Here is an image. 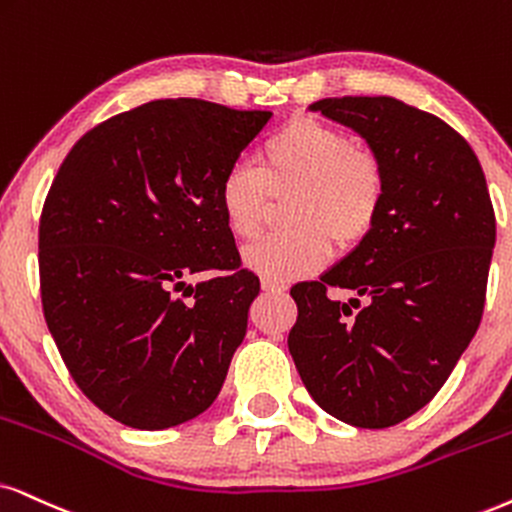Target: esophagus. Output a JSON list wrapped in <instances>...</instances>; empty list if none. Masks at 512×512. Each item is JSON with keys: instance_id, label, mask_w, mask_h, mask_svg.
I'll list each match as a JSON object with an SVG mask.
<instances>
[{"instance_id": "34e87169", "label": "esophagus", "mask_w": 512, "mask_h": 512, "mask_svg": "<svg viewBox=\"0 0 512 512\" xmlns=\"http://www.w3.org/2000/svg\"><path fill=\"white\" fill-rule=\"evenodd\" d=\"M262 290L267 295H281V293H286V286H283V283L269 281V278H262Z\"/></svg>"}]
</instances>
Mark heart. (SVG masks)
Returning <instances> with one entry per match:
<instances>
[{
    "label": "heart",
    "mask_w": 512,
    "mask_h": 512,
    "mask_svg": "<svg viewBox=\"0 0 512 512\" xmlns=\"http://www.w3.org/2000/svg\"><path fill=\"white\" fill-rule=\"evenodd\" d=\"M260 170L238 163L224 172L217 203L231 236L260 234L271 198L290 200L293 231L267 236L243 250L257 276L283 283L328 262L333 241L354 248L371 234L385 198V167L371 148L314 115H295L262 148Z\"/></svg>",
    "instance_id": "obj_1"
}]
</instances>
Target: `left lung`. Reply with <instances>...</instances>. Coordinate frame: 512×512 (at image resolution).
I'll return each mask as SVG.
<instances>
[{"instance_id": "1", "label": "left lung", "mask_w": 512, "mask_h": 512, "mask_svg": "<svg viewBox=\"0 0 512 512\" xmlns=\"http://www.w3.org/2000/svg\"><path fill=\"white\" fill-rule=\"evenodd\" d=\"M309 111L366 141L385 167V198L357 248L290 290V357L323 411L390 428L435 397L482 321L496 243L487 179L454 127L392 96H335ZM328 285L355 297L331 301Z\"/></svg>"}]
</instances>
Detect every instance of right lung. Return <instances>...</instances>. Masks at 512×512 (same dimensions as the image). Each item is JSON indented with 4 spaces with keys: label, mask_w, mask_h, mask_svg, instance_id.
Listing matches in <instances>:
<instances>
[{
    "label": "right lung",
    "mask_w": 512,
    "mask_h": 512,
    "mask_svg": "<svg viewBox=\"0 0 512 512\" xmlns=\"http://www.w3.org/2000/svg\"><path fill=\"white\" fill-rule=\"evenodd\" d=\"M269 118L148 101L89 129L51 184L44 319L77 387L122 425L174 428L222 390L260 278L241 269L217 189ZM200 270L227 274L185 281Z\"/></svg>",
    "instance_id": "add662e5"
}]
</instances>
